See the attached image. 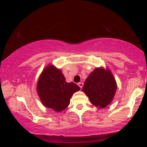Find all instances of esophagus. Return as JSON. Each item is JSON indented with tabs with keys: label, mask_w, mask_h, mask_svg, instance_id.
<instances>
[{
	"label": "esophagus",
	"mask_w": 147,
	"mask_h": 147,
	"mask_svg": "<svg viewBox=\"0 0 147 147\" xmlns=\"http://www.w3.org/2000/svg\"><path fill=\"white\" fill-rule=\"evenodd\" d=\"M78 85L79 86V87L80 88H82V87H83V86H84V84L82 83V82H80V83L78 84Z\"/></svg>",
	"instance_id": "1"
}]
</instances>
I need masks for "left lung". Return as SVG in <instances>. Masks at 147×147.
<instances>
[{
    "label": "left lung",
    "mask_w": 147,
    "mask_h": 147,
    "mask_svg": "<svg viewBox=\"0 0 147 147\" xmlns=\"http://www.w3.org/2000/svg\"><path fill=\"white\" fill-rule=\"evenodd\" d=\"M82 90L93 105L105 108L113 99L116 83L110 70L96 68L86 80Z\"/></svg>",
    "instance_id": "left-lung-1"
}]
</instances>
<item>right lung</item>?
I'll return each instance as SVG.
<instances>
[{
	"label": "right lung",
	"instance_id": "add662e5",
	"mask_svg": "<svg viewBox=\"0 0 147 147\" xmlns=\"http://www.w3.org/2000/svg\"><path fill=\"white\" fill-rule=\"evenodd\" d=\"M76 84L67 83L60 69L49 65L43 70L37 83V92L43 104L56 112L65 110L74 92L80 90Z\"/></svg>",
	"mask_w": 147,
	"mask_h": 147
}]
</instances>
